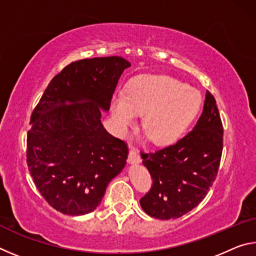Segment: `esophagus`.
<instances>
[{
  "instance_id": "obj_1",
  "label": "esophagus",
  "mask_w": 256,
  "mask_h": 256,
  "mask_svg": "<svg viewBox=\"0 0 256 256\" xmlns=\"http://www.w3.org/2000/svg\"><path fill=\"white\" fill-rule=\"evenodd\" d=\"M128 162V164H138V162H140V154H138V150H136L134 148H130Z\"/></svg>"
}]
</instances>
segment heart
<instances>
[{"label":"heart","mask_w":256,"mask_h":256,"mask_svg":"<svg viewBox=\"0 0 256 256\" xmlns=\"http://www.w3.org/2000/svg\"><path fill=\"white\" fill-rule=\"evenodd\" d=\"M201 94L192 86L168 76H142L112 100V118L125 136L144 115L142 130L154 144L180 140L200 112Z\"/></svg>","instance_id":"obj_1"}]
</instances>
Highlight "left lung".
<instances>
[{"mask_svg": "<svg viewBox=\"0 0 256 256\" xmlns=\"http://www.w3.org/2000/svg\"><path fill=\"white\" fill-rule=\"evenodd\" d=\"M222 124L214 97L206 92L200 118L192 131L154 154H141L154 186L140 204L146 214L176 219L194 209L212 186L222 152Z\"/></svg>", "mask_w": 256, "mask_h": 256, "instance_id": "8db88e82", "label": "left lung"}]
</instances>
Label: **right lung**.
Instances as JSON below:
<instances>
[{"instance_id": "1", "label": "right lung", "mask_w": 256, "mask_h": 256, "mask_svg": "<svg viewBox=\"0 0 256 256\" xmlns=\"http://www.w3.org/2000/svg\"><path fill=\"white\" fill-rule=\"evenodd\" d=\"M130 66L120 56L73 62L50 81L32 112L29 172L48 204L64 214L92 212L125 167L128 146L106 131L102 114Z\"/></svg>"}]
</instances>
